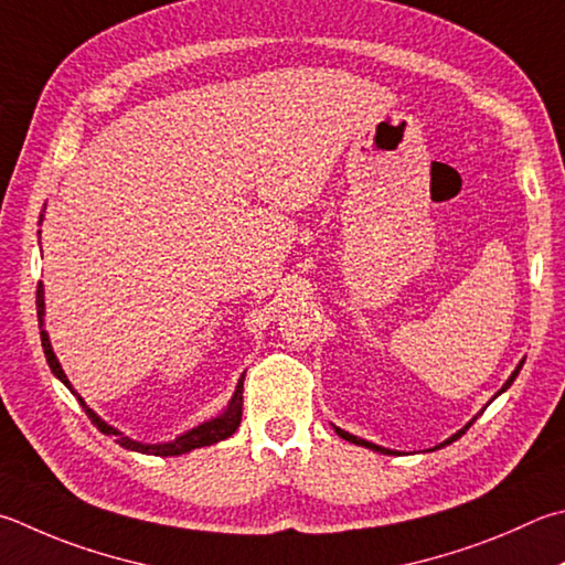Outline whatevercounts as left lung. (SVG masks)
Segmentation results:
<instances>
[{
	"instance_id": "obj_1",
	"label": "left lung",
	"mask_w": 565,
	"mask_h": 565,
	"mask_svg": "<svg viewBox=\"0 0 565 565\" xmlns=\"http://www.w3.org/2000/svg\"><path fill=\"white\" fill-rule=\"evenodd\" d=\"M521 365H524V361H521V363H519V365L514 367V373H511V375H509V381H507L504 385H501V390H499V393H497L494 397H491V399H497V397H499L501 393H507V390L511 387V383H514V381H516V375H519V371H521ZM491 399H489V403H491ZM489 403H487V405H489ZM477 417H479V415H477ZM477 417H471V419H469V423H467L465 427H461V429H457V433H455L452 437H449V439H445V443H439L437 447H433V449H429V452H435V449H443V447H447V445H452V443H455V439H459L461 435H465V433H467V429H469L471 425H475V419H477ZM333 429H335V435H338V437H343V439H345V443H351V445H358V447H365V449H373V452H381V455H397V452H395V449H387V447H381V445H375V443H367V439H363V437H355V435H351V433H345V429H341V427H335V425H333Z\"/></svg>"
}]
</instances>
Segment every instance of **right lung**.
Segmentation results:
<instances>
[{
    "label": "right lung",
    "mask_w": 565,
    "mask_h": 565,
    "mask_svg": "<svg viewBox=\"0 0 565 565\" xmlns=\"http://www.w3.org/2000/svg\"><path fill=\"white\" fill-rule=\"evenodd\" d=\"M41 220H44V214H41ZM39 234H41V232H39ZM44 309H46V303H44V284H39V291H36V311H39V328H41V348H44V355H46V363H49V367H51V373H54V375L58 377V381L64 383V385L71 390V393L76 395L81 407H84L86 415L90 417V423H94L104 435L116 437V443H118L120 447L130 449V452H140V455L178 457V455L192 452V449L217 445V443H222V439H227V437H232L234 433H237V427H239V423H242V387H244V375L239 377L237 390H234V395H232V399L227 403V407H224L217 417L204 419V423H200L198 427L188 429V433L178 435L175 439H168V443L150 445V443H138V439L122 435L118 427L108 425L104 417H100L98 413H94V409H90V407L86 405V399L76 393L74 385H71V381H68L66 373H64V367H61L58 358H56V353H54V348H51L49 333H46V328H44V316H46Z\"/></svg>",
    "instance_id": "right-lung-1"
}]
</instances>
